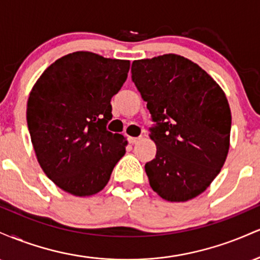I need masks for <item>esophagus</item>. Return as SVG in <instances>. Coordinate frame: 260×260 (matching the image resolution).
<instances>
[{"label": "esophagus", "instance_id": "1", "mask_svg": "<svg viewBox=\"0 0 260 260\" xmlns=\"http://www.w3.org/2000/svg\"><path fill=\"white\" fill-rule=\"evenodd\" d=\"M140 139H142V138H140V137H129V138H128V140H129L131 144H136V143H138Z\"/></svg>", "mask_w": 260, "mask_h": 260}]
</instances>
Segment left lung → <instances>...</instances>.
Instances as JSON below:
<instances>
[{
    "label": "left lung",
    "instance_id": "obj_1",
    "mask_svg": "<svg viewBox=\"0 0 260 260\" xmlns=\"http://www.w3.org/2000/svg\"><path fill=\"white\" fill-rule=\"evenodd\" d=\"M132 80L155 123V159L145 164L161 198L187 202L210 186L230 148L231 110L220 85L198 64L168 53L132 63Z\"/></svg>",
    "mask_w": 260,
    "mask_h": 260
}]
</instances>
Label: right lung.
Instances as JSON below:
<instances>
[{
    "label": "right lung",
    "mask_w": 260,
    "mask_h": 260,
    "mask_svg": "<svg viewBox=\"0 0 260 260\" xmlns=\"http://www.w3.org/2000/svg\"><path fill=\"white\" fill-rule=\"evenodd\" d=\"M129 66L127 59L77 51L49 66L32 86L26 105L32 147L43 171L64 192H100L126 153V137L106 124Z\"/></svg>",
    "instance_id": "add662e5"
}]
</instances>
